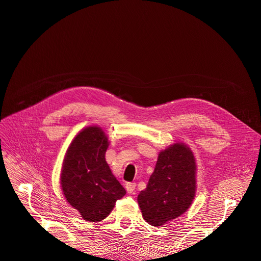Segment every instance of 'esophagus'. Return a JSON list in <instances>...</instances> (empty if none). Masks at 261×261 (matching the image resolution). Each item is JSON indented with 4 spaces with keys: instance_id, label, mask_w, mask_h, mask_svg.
Returning <instances> with one entry per match:
<instances>
[{
    "instance_id": "34e87169",
    "label": "esophagus",
    "mask_w": 261,
    "mask_h": 261,
    "mask_svg": "<svg viewBox=\"0 0 261 261\" xmlns=\"http://www.w3.org/2000/svg\"><path fill=\"white\" fill-rule=\"evenodd\" d=\"M126 191H127L128 194H134L135 193V189H136V183H127L125 185Z\"/></svg>"
}]
</instances>
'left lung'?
Returning <instances> with one entry per match:
<instances>
[{
	"instance_id": "obj_1",
	"label": "left lung",
	"mask_w": 261,
	"mask_h": 261,
	"mask_svg": "<svg viewBox=\"0 0 261 261\" xmlns=\"http://www.w3.org/2000/svg\"><path fill=\"white\" fill-rule=\"evenodd\" d=\"M195 192V156L187 146L174 144L159 153L154 171L137 200L147 222L161 226L191 207Z\"/></svg>"
}]
</instances>
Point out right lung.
<instances>
[{
	"mask_svg": "<svg viewBox=\"0 0 261 261\" xmlns=\"http://www.w3.org/2000/svg\"><path fill=\"white\" fill-rule=\"evenodd\" d=\"M108 137L100 127L83 129L68 147L63 162L61 185L70 206L84 220L99 222L126 194L106 161Z\"/></svg>",
	"mask_w": 261,
	"mask_h": 261,
	"instance_id": "add662e5",
	"label": "right lung"
}]
</instances>
